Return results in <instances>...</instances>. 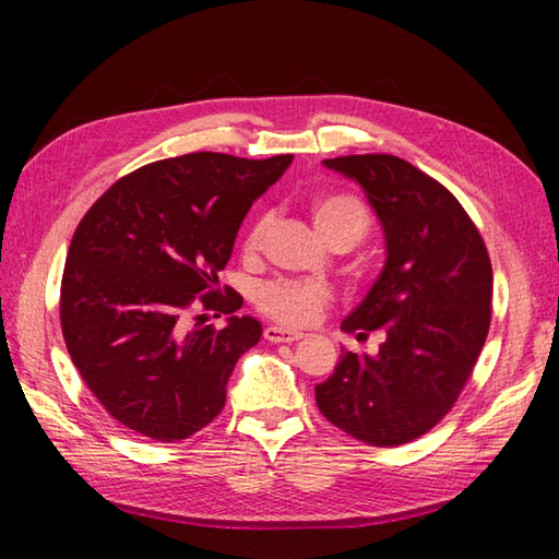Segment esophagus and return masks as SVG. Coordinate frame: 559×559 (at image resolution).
<instances>
[{"instance_id": "1", "label": "esophagus", "mask_w": 559, "mask_h": 559, "mask_svg": "<svg viewBox=\"0 0 559 559\" xmlns=\"http://www.w3.org/2000/svg\"><path fill=\"white\" fill-rule=\"evenodd\" d=\"M305 334L300 331H290V329H283V326H266L264 329V338L269 343H293V341H300Z\"/></svg>"}]
</instances>
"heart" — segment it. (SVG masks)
I'll list each match as a JSON object with an SVG mask.
<instances>
[{"label":"heart","mask_w":559,"mask_h":559,"mask_svg":"<svg viewBox=\"0 0 559 559\" xmlns=\"http://www.w3.org/2000/svg\"><path fill=\"white\" fill-rule=\"evenodd\" d=\"M312 218L326 240L338 233H350L362 240L370 225V216L358 197L353 194H326L319 197L312 204ZM266 218H257L247 228L245 235V252L252 254L264 237ZM257 307L273 322L286 326H310L324 314L331 305V290L317 281L300 278H276L261 283L257 290Z\"/></svg>","instance_id":"1"}]
</instances>
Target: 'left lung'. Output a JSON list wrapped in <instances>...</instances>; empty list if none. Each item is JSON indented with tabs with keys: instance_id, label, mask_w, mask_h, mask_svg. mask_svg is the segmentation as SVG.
I'll return each instance as SVG.
<instances>
[{
	"instance_id": "8db88e82",
	"label": "left lung",
	"mask_w": 559,
	"mask_h": 559,
	"mask_svg": "<svg viewBox=\"0 0 559 559\" xmlns=\"http://www.w3.org/2000/svg\"><path fill=\"white\" fill-rule=\"evenodd\" d=\"M324 165L365 189L386 240L382 273L341 329L384 341L374 358L343 350L317 406L360 442L406 444L454 408L488 338V247L459 199L408 160L365 153Z\"/></svg>"
}]
</instances>
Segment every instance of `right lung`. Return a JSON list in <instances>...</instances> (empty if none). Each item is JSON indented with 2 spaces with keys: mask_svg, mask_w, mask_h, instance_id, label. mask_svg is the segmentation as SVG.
<instances>
[{
  "mask_svg": "<svg viewBox=\"0 0 559 559\" xmlns=\"http://www.w3.org/2000/svg\"><path fill=\"white\" fill-rule=\"evenodd\" d=\"M293 156L247 160L187 153L124 175L71 237L59 319L71 362L117 423L156 442H180L225 406L240 355L259 343L252 317L225 330L188 326L204 306L242 307L218 288L240 223Z\"/></svg>",
  "mask_w": 559,
  "mask_h": 559,
  "instance_id": "right-lung-1",
  "label": "right lung"
}]
</instances>
